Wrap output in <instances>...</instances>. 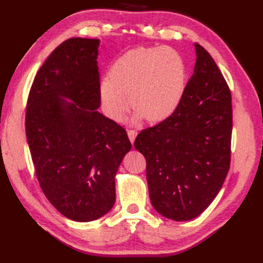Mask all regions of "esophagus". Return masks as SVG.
Masks as SVG:
<instances>
[{
	"label": "esophagus",
	"instance_id": "1",
	"mask_svg": "<svg viewBox=\"0 0 263 263\" xmlns=\"http://www.w3.org/2000/svg\"><path fill=\"white\" fill-rule=\"evenodd\" d=\"M137 131L133 130V128H130V130H127V136H128V139H130V141L133 143L136 140V137H137Z\"/></svg>",
	"mask_w": 263,
	"mask_h": 263
}]
</instances>
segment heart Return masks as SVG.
I'll use <instances>...</instances> for the list:
<instances>
[{
  "mask_svg": "<svg viewBox=\"0 0 263 263\" xmlns=\"http://www.w3.org/2000/svg\"><path fill=\"white\" fill-rule=\"evenodd\" d=\"M185 88V64L170 47H139L110 66L100 83V100L110 119L121 120L128 107L149 122L167 119L177 108Z\"/></svg>",
  "mask_w": 263,
  "mask_h": 263,
  "instance_id": "obj_1",
  "label": "heart"
}]
</instances>
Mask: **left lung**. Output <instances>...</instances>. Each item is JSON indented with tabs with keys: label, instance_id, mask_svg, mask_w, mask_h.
I'll use <instances>...</instances> for the list:
<instances>
[{
	"label": "left lung",
	"instance_id": "1",
	"mask_svg": "<svg viewBox=\"0 0 263 263\" xmlns=\"http://www.w3.org/2000/svg\"><path fill=\"white\" fill-rule=\"evenodd\" d=\"M194 46L197 62L181 103L135 141L146 158L153 206L176 221L193 219L208 208L231 165L230 87L210 54L198 43Z\"/></svg>",
	"mask_w": 263,
	"mask_h": 263
}]
</instances>
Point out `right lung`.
Wrapping results in <instances>:
<instances>
[{
  "instance_id": "1",
  "label": "right lung",
  "mask_w": 263,
  "mask_h": 263,
  "mask_svg": "<svg viewBox=\"0 0 263 263\" xmlns=\"http://www.w3.org/2000/svg\"><path fill=\"white\" fill-rule=\"evenodd\" d=\"M98 46L99 39H66L38 70L27 100L26 136L39 185L76 221L111 209L116 172L131 149L124 127L97 110Z\"/></svg>"
}]
</instances>
